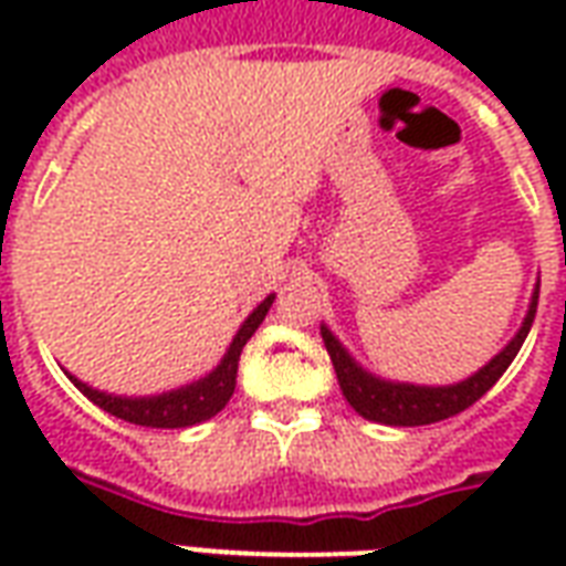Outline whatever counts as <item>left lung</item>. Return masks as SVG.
Masks as SVG:
<instances>
[{"instance_id": "left-lung-1", "label": "left lung", "mask_w": 566, "mask_h": 566, "mask_svg": "<svg viewBox=\"0 0 566 566\" xmlns=\"http://www.w3.org/2000/svg\"><path fill=\"white\" fill-rule=\"evenodd\" d=\"M536 300H539V287L534 291V303L531 312L524 318L522 331L515 333L503 352H500L488 367H482L475 376H470L461 385H449V388H418V385H394V381H381L376 376H369L364 369L357 367L355 360L348 357L339 339L333 336L327 327H321V339L327 345V355L336 369V379L343 388L345 400L352 403L357 416L369 418V421H379V424H394V427H418V424H433V421H446V418L458 416L463 409H470L475 400H482L497 379L506 373L518 348L527 339V331L534 324L536 315Z\"/></svg>"}]
</instances>
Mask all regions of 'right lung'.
Segmentation results:
<instances>
[{"mask_svg":"<svg viewBox=\"0 0 566 566\" xmlns=\"http://www.w3.org/2000/svg\"><path fill=\"white\" fill-rule=\"evenodd\" d=\"M272 300H275V296H266V300H263V303L248 315V321L242 324V331L235 333L233 345H230V352L223 355L218 369H211L206 379L193 381V385H187V388L160 394V397H112V394L93 391L91 385H84V381H78L75 376H69V379L75 381V388H78L87 400H93L99 409H105L108 416L120 418V421H129V424H139V427L199 424V421H206V418L218 416L223 406H227V400L233 397L235 373H239V355H242L245 343L260 327V321L266 318Z\"/></svg>","mask_w":566,"mask_h":566,"instance_id":"obj_1","label":"right lung"}]
</instances>
